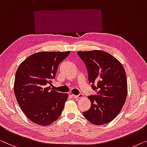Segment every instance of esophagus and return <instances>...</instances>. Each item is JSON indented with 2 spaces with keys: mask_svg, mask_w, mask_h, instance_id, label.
I'll use <instances>...</instances> for the list:
<instances>
[{
  "mask_svg": "<svg viewBox=\"0 0 147 147\" xmlns=\"http://www.w3.org/2000/svg\"><path fill=\"white\" fill-rule=\"evenodd\" d=\"M82 96H83V94H81V93L78 94V95H74V94H72V96H73V98H76V99H78V98H82Z\"/></svg>",
  "mask_w": 147,
  "mask_h": 147,
  "instance_id": "1",
  "label": "esophagus"
}]
</instances>
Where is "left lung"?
Instances as JSON below:
<instances>
[{
    "label": "left lung",
    "instance_id": "1",
    "mask_svg": "<svg viewBox=\"0 0 147 147\" xmlns=\"http://www.w3.org/2000/svg\"><path fill=\"white\" fill-rule=\"evenodd\" d=\"M88 71V82L95 91L90 95L91 106L83 112L90 123L101 125L112 121L121 111L127 95L125 69L114 57L102 51H78Z\"/></svg>",
    "mask_w": 147,
    "mask_h": 147
}]
</instances>
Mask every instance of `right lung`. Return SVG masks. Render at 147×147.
Returning <instances> with one entry per match:
<instances>
[{"instance_id":"right-lung-1","label":"right lung","mask_w":147,"mask_h":147,"mask_svg":"<svg viewBox=\"0 0 147 147\" xmlns=\"http://www.w3.org/2000/svg\"><path fill=\"white\" fill-rule=\"evenodd\" d=\"M71 53L38 52L30 55L18 67L14 90L16 100L26 117L38 125L47 126L63 112L67 94L49 89L58 66Z\"/></svg>"}]
</instances>
